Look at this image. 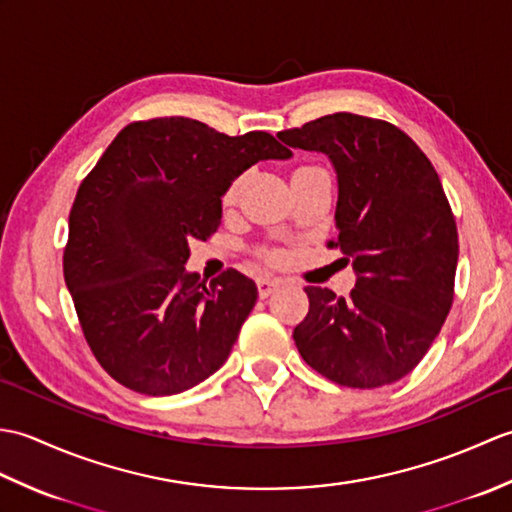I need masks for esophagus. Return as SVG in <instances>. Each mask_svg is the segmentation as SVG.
Returning a JSON list of instances; mask_svg holds the SVG:
<instances>
[{
	"label": "esophagus",
	"instance_id": "1",
	"mask_svg": "<svg viewBox=\"0 0 512 512\" xmlns=\"http://www.w3.org/2000/svg\"><path fill=\"white\" fill-rule=\"evenodd\" d=\"M277 286H279V279H273V277H259L257 279V290H259V297H262V299L268 297Z\"/></svg>",
	"mask_w": 512,
	"mask_h": 512
}]
</instances>
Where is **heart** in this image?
Masks as SVG:
<instances>
[{
    "instance_id": "obj_1",
    "label": "heart",
    "mask_w": 512,
    "mask_h": 512,
    "mask_svg": "<svg viewBox=\"0 0 512 512\" xmlns=\"http://www.w3.org/2000/svg\"><path fill=\"white\" fill-rule=\"evenodd\" d=\"M317 169H319V167H310V165H303V167H297V169H295V173H306V171H317ZM295 173H292V176H295ZM226 198H233V189L226 193ZM268 259H277V255H275V253H270V255H268Z\"/></svg>"
}]
</instances>
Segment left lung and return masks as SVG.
<instances>
[{
  "label": "left lung",
  "mask_w": 512,
  "mask_h": 512,
  "mask_svg": "<svg viewBox=\"0 0 512 512\" xmlns=\"http://www.w3.org/2000/svg\"><path fill=\"white\" fill-rule=\"evenodd\" d=\"M277 136L334 162L339 233L328 246L358 275L347 297L303 288L310 310L292 332L297 350L341 387L396 383L429 352L453 306L460 244L438 171L380 118L336 112Z\"/></svg>",
  "instance_id": "1"
}]
</instances>
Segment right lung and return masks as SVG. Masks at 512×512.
<instances>
[{"instance_id": "right-lung-1", "label": "right lung", "mask_w": 512, "mask_h": 512, "mask_svg": "<svg viewBox=\"0 0 512 512\" xmlns=\"http://www.w3.org/2000/svg\"><path fill=\"white\" fill-rule=\"evenodd\" d=\"M288 156L268 132L228 136L160 116L123 127L83 178L63 277L85 341L116 383L171 396L224 365L257 288L233 268L211 284L184 273L189 242L217 231L239 173Z\"/></svg>"}]
</instances>
